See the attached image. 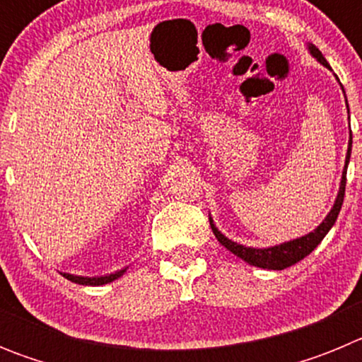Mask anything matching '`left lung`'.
Returning <instances> with one entry per match:
<instances>
[{
	"label": "left lung",
	"mask_w": 362,
	"mask_h": 362,
	"mask_svg": "<svg viewBox=\"0 0 362 362\" xmlns=\"http://www.w3.org/2000/svg\"><path fill=\"white\" fill-rule=\"evenodd\" d=\"M308 50L310 54H312V56L321 63V65L330 69L328 62H326L325 56H322L321 50H319L315 45H308ZM350 153H351V132H350V141H348L346 165H344L343 179H341V187H339V194H337V199H335L334 203V209H332L330 214L325 217V221H322L321 225L313 230V232H310L308 235H303V238L293 239V241L283 243V245L270 246V248H248V246L238 245V243H233L230 241L228 238H225V235L216 228L214 221L210 219V226H212L214 235L217 238V241L225 246L226 250H230L232 254L241 257L243 261H246V263L252 264V267L267 268V270H284V268H288L292 267V264L299 263L300 259H305L306 255L312 254L313 248H315L322 239H325L326 233L330 232V228L335 225V221H337V216L339 212H341V206H343V199H344V188H346V166L348 163H350Z\"/></svg>",
	"instance_id": "obj_1"
}]
</instances>
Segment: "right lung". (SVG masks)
<instances>
[{
  "instance_id": "add662e5",
  "label": "right lung",
  "mask_w": 362,
  "mask_h": 362,
  "mask_svg": "<svg viewBox=\"0 0 362 362\" xmlns=\"http://www.w3.org/2000/svg\"><path fill=\"white\" fill-rule=\"evenodd\" d=\"M127 272V268L123 270L116 272V274H110V276H101V277H81V276H72V274H63V277H66L72 283L78 284H88V286H99V284H107L112 283V281H116L117 277H121Z\"/></svg>"
}]
</instances>
